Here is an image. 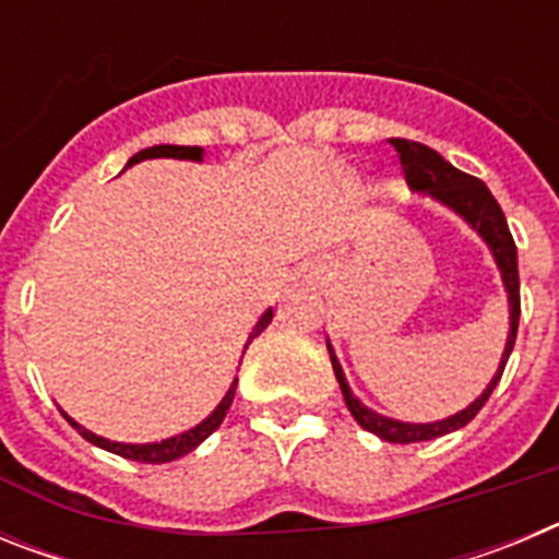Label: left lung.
Instances as JSON below:
<instances>
[{"label":"left lung","instance_id":"1","mask_svg":"<svg viewBox=\"0 0 559 559\" xmlns=\"http://www.w3.org/2000/svg\"><path fill=\"white\" fill-rule=\"evenodd\" d=\"M392 147L397 151L400 167H403V176L412 185V190L417 192H431L433 199H439L442 204H448L451 210H456L478 235L487 240V246L492 249V257H496L498 269H501L503 285H507V294H510V338H507V347H503L501 355V367H498L496 378L490 380V386L484 389L481 397L476 403L464 408V412L453 414V417L442 419V423H426V426H414V423H397V419L380 417L378 412L367 408L349 392L347 380H344V372H341V364L335 358L333 347L330 349V360H333V372L341 383V392H344V400H347V408L353 412V417L358 419V426L364 431L374 433V437L386 439V442H397V445H412V442H426V439L445 437V433L456 431V428L467 426L473 417L484 408L487 397L492 394V389L498 386L501 380L503 367L510 360L512 347H515V335H518V319H521V280H518V251L515 240L510 235V226H507V218H503L501 206L492 199V192L487 190L484 181H478L471 173H462L439 156L433 147L423 145V142L412 140H389Z\"/></svg>","mask_w":559,"mask_h":559}]
</instances>
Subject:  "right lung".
<instances>
[{
	"label": "right lung",
	"instance_id": "1",
	"mask_svg": "<svg viewBox=\"0 0 559 559\" xmlns=\"http://www.w3.org/2000/svg\"><path fill=\"white\" fill-rule=\"evenodd\" d=\"M159 156H170V159H192V162H199L201 159V147H195V145H156V147H145V151H140V153H136V156H131L128 167L136 165V162H142V159H159ZM271 316H274V310H271V308L265 310L263 316H260V322H257L254 330H251L249 341L254 338V335L263 333L265 328H269ZM246 347H249V344H246ZM235 386H237V380H235V383H231V389H229V392H226V397L218 403V408H215V412H212L210 417H206L204 423H201V426H195V428H192V431H187V433H179V437H170V439H162V442H153V445H122V442H111V439H103V437H97V433H92V431H86V428H81L75 423V419L67 417V414H63V417L69 419V426L81 431L83 439H88L92 445L103 448V451H111V453H117V456H122V459H131V462L162 464V462H173V459L185 456V453H190L192 448H199L201 442H204V439L210 437V433L215 431V428H218L221 423H224L226 412H229V406H231V400H235Z\"/></svg>",
	"mask_w": 559,
	"mask_h": 559
}]
</instances>
